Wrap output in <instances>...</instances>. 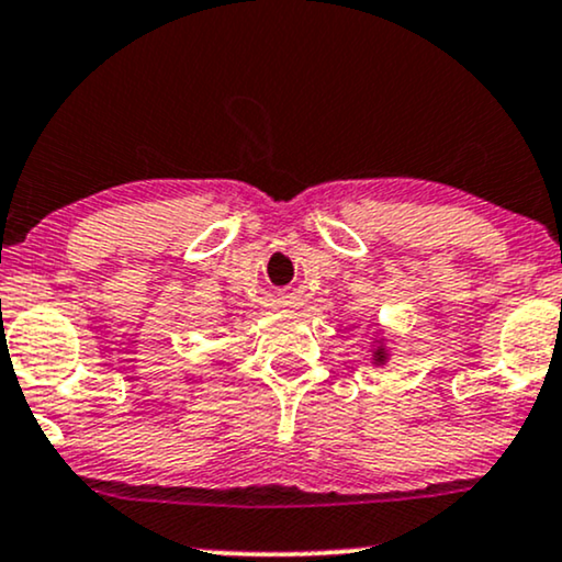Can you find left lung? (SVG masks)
<instances>
[{
	"mask_svg": "<svg viewBox=\"0 0 562 562\" xmlns=\"http://www.w3.org/2000/svg\"><path fill=\"white\" fill-rule=\"evenodd\" d=\"M390 361V348H387V340H384V333H374L371 337V363L374 367H384V363Z\"/></svg>",
	"mask_w": 562,
	"mask_h": 562,
	"instance_id": "8db88e82",
	"label": "left lung"
}]
</instances>
